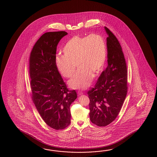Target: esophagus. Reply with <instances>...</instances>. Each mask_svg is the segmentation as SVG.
<instances>
[{"label":"esophagus","mask_w":157,"mask_h":157,"mask_svg":"<svg viewBox=\"0 0 157 157\" xmlns=\"http://www.w3.org/2000/svg\"><path fill=\"white\" fill-rule=\"evenodd\" d=\"M77 94H78V95H82L83 93H82V91H77Z\"/></svg>","instance_id":"obj_1"}]
</instances>
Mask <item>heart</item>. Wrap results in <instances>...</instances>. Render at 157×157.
<instances>
[{
  "instance_id": "1",
  "label": "heart",
  "mask_w": 157,
  "mask_h": 157,
  "mask_svg": "<svg viewBox=\"0 0 157 157\" xmlns=\"http://www.w3.org/2000/svg\"><path fill=\"white\" fill-rule=\"evenodd\" d=\"M63 53L56 58L57 70L64 77L71 78L77 64L78 70L68 85L72 89H83L89 86L93 74L97 75L103 70L107 59V45L99 34L75 36L66 44Z\"/></svg>"
}]
</instances>
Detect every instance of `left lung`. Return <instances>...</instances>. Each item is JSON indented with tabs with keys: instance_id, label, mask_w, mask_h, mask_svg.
<instances>
[{
	"instance_id": "obj_1",
	"label": "left lung",
	"mask_w": 157,
	"mask_h": 157,
	"mask_svg": "<svg viewBox=\"0 0 157 157\" xmlns=\"http://www.w3.org/2000/svg\"><path fill=\"white\" fill-rule=\"evenodd\" d=\"M108 66L87 95L90 121L105 126L117 117L127 92V71L122 48L117 37L106 27Z\"/></svg>"
}]
</instances>
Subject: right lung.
Here are the masks:
<instances>
[{"label": "right lung", "instance_id": "1", "mask_svg": "<svg viewBox=\"0 0 157 157\" xmlns=\"http://www.w3.org/2000/svg\"><path fill=\"white\" fill-rule=\"evenodd\" d=\"M65 31L48 32L34 45L30 54V86L32 99L44 121L55 130L71 123V104L77 98L75 90H68L56 65L58 44Z\"/></svg>", "mask_w": 157, "mask_h": 157}]
</instances>
